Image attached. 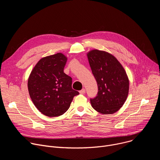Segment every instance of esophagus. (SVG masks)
<instances>
[{
    "label": "esophagus",
    "instance_id": "esophagus-1",
    "mask_svg": "<svg viewBox=\"0 0 160 160\" xmlns=\"http://www.w3.org/2000/svg\"><path fill=\"white\" fill-rule=\"evenodd\" d=\"M79 93L80 94H84L85 93V88H82L81 90L79 91Z\"/></svg>",
    "mask_w": 160,
    "mask_h": 160
}]
</instances>
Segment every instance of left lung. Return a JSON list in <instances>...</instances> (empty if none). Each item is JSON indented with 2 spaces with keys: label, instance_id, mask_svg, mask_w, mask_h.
<instances>
[{
  "label": "left lung",
  "instance_id": "1",
  "mask_svg": "<svg viewBox=\"0 0 160 160\" xmlns=\"http://www.w3.org/2000/svg\"><path fill=\"white\" fill-rule=\"evenodd\" d=\"M87 55L98 87L97 96L90 99L91 105L101 114L115 113L123 106L128 94L126 72L117 59L106 51L94 49Z\"/></svg>",
  "mask_w": 160,
  "mask_h": 160
}]
</instances>
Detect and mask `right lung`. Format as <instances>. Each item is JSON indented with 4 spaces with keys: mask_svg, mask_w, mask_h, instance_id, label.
Masks as SVG:
<instances>
[{
    "mask_svg": "<svg viewBox=\"0 0 160 160\" xmlns=\"http://www.w3.org/2000/svg\"><path fill=\"white\" fill-rule=\"evenodd\" d=\"M67 57L57 53L40 59L32 70L28 88L38 110L49 117H59L68 109L74 96L72 78L64 73Z\"/></svg>",
    "mask_w": 160,
    "mask_h": 160,
    "instance_id": "obj_1",
    "label": "right lung"
}]
</instances>
